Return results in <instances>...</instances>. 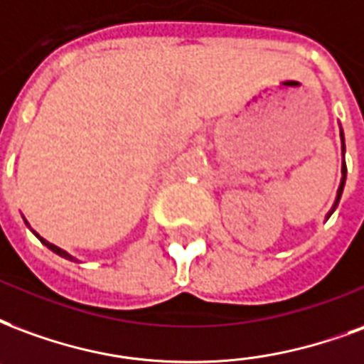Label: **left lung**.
I'll list each match as a JSON object with an SVG mask.
<instances>
[{"mask_svg": "<svg viewBox=\"0 0 364 364\" xmlns=\"http://www.w3.org/2000/svg\"><path fill=\"white\" fill-rule=\"evenodd\" d=\"M340 139H341V154H346V136H343V131H340ZM346 177H347V168H346V158L341 161V181H340V187H338V195H336V200L332 204V210L326 214V220L332 216L333 210L338 208V204H340V198H341V193H343V187H346Z\"/></svg>", "mask_w": 364, "mask_h": 364, "instance_id": "left-lung-1", "label": "left lung"}]
</instances>
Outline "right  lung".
<instances>
[{"label": "right lung", "mask_w": 364, "mask_h": 364, "mask_svg": "<svg viewBox=\"0 0 364 364\" xmlns=\"http://www.w3.org/2000/svg\"><path fill=\"white\" fill-rule=\"evenodd\" d=\"M23 220H24V218H23ZM24 223H26V225H28V222H26V220H24ZM28 228H31V225H28ZM31 231H32V233H34V235L38 237L40 241H42V243H44L46 247H48V249H50V250H53V252H55V255H59V257L67 258V260H75V262H79V258H75V257H73V255H69V252H67V250L59 249L58 245H53V243H50V241H46L44 237H40L38 233H36V231L32 230V228H31Z\"/></svg>", "instance_id": "add662e5"}]
</instances>
